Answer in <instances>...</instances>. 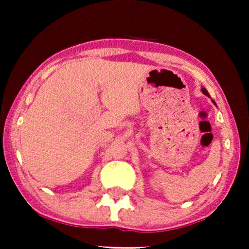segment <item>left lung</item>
I'll list each match as a JSON object with an SVG mask.
<instances>
[{"mask_svg": "<svg viewBox=\"0 0 249 249\" xmlns=\"http://www.w3.org/2000/svg\"><path fill=\"white\" fill-rule=\"evenodd\" d=\"M202 91H203V94H204V95H206V96H209V97H210V94H209V91H207V90L205 89V88H202ZM212 102H213L214 104H215V102H214V101H212Z\"/></svg>", "mask_w": 249, "mask_h": 249, "instance_id": "8db88e82", "label": "left lung"}]
</instances>
